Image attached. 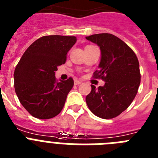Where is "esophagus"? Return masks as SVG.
Returning a JSON list of instances; mask_svg holds the SVG:
<instances>
[{
	"label": "esophagus",
	"instance_id": "obj_1",
	"mask_svg": "<svg viewBox=\"0 0 158 158\" xmlns=\"http://www.w3.org/2000/svg\"><path fill=\"white\" fill-rule=\"evenodd\" d=\"M82 83V82L79 80H75V85H79Z\"/></svg>",
	"mask_w": 158,
	"mask_h": 158
}]
</instances>
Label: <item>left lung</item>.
Segmentation results:
<instances>
[{"label":"left lung","mask_w":158,"mask_h":158,"mask_svg":"<svg viewBox=\"0 0 158 158\" xmlns=\"http://www.w3.org/2000/svg\"><path fill=\"white\" fill-rule=\"evenodd\" d=\"M86 39L99 46V69L93 77L105 82L103 87L98 88L91 85L86 102L94 115L114 118L128 108L138 93L141 83L138 57L124 41L112 34H94Z\"/></svg>","instance_id":"1"}]
</instances>
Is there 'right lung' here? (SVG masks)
Listing matches in <instances>:
<instances>
[{"instance_id":"obj_1","label":"right lung","mask_w":158,"mask_h":158,"mask_svg":"<svg viewBox=\"0 0 158 158\" xmlns=\"http://www.w3.org/2000/svg\"><path fill=\"white\" fill-rule=\"evenodd\" d=\"M75 36L44 35L24 52L14 71L16 94L20 103L36 118L49 119L61 112L74 86L71 77L58 81L57 67L65 64Z\"/></svg>"}]
</instances>
